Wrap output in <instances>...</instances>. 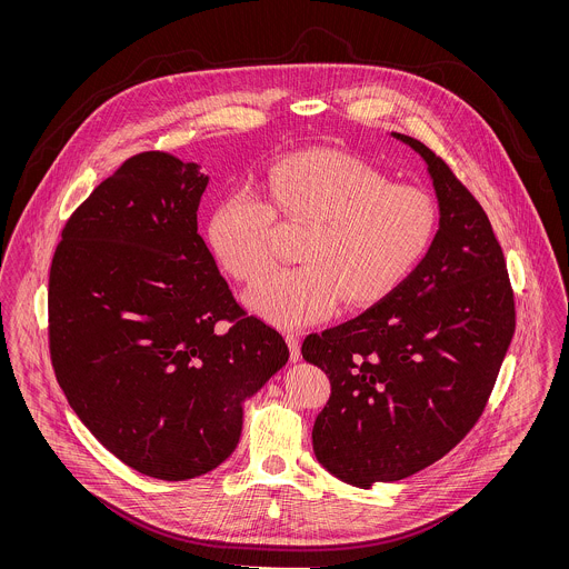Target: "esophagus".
Wrapping results in <instances>:
<instances>
[{
	"label": "esophagus",
	"mask_w": 569,
	"mask_h": 569,
	"mask_svg": "<svg viewBox=\"0 0 569 569\" xmlns=\"http://www.w3.org/2000/svg\"><path fill=\"white\" fill-rule=\"evenodd\" d=\"M286 341H288V348H290L292 362H297V360H300V339H298L297 332H286Z\"/></svg>",
	"instance_id": "1"
}]
</instances>
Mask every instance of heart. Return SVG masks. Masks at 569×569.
<instances>
[{
	"label": "heart",
	"instance_id": "1",
	"mask_svg": "<svg viewBox=\"0 0 569 569\" xmlns=\"http://www.w3.org/2000/svg\"><path fill=\"white\" fill-rule=\"evenodd\" d=\"M264 198L234 191L217 204L209 239L223 269L258 283L279 258L277 217L305 228L297 269L260 283L249 305L283 328L313 325L390 297L433 243L431 193L390 183L376 166L341 151H307L272 163Z\"/></svg>",
	"mask_w": 569,
	"mask_h": 569
}]
</instances>
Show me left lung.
Instances as JSON below:
<instances>
[{
	"instance_id": "obj_1",
	"label": "left lung",
	"mask_w": 569,
	"mask_h": 569,
	"mask_svg": "<svg viewBox=\"0 0 569 569\" xmlns=\"http://www.w3.org/2000/svg\"><path fill=\"white\" fill-rule=\"evenodd\" d=\"M439 202L422 262L350 322L309 335L302 358L330 379L313 452L358 488L397 482L473 429L515 335V292L485 209L450 166L411 136Z\"/></svg>"
}]
</instances>
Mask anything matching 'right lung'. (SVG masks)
I'll return each mask as SVG.
<instances>
[{"label": "right lung", "instance_id": "right-lung-1", "mask_svg": "<svg viewBox=\"0 0 569 569\" xmlns=\"http://www.w3.org/2000/svg\"><path fill=\"white\" fill-rule=\"evenodd\" d=\"M207 183L198 163L163 151L126 160L66 221L49 272V348L68 403L117 459L170 482L234 452L244 399L290 356L198 234Z\"/></svg>", "mask_w": 569, "mask_h": 569}]
</instances>
